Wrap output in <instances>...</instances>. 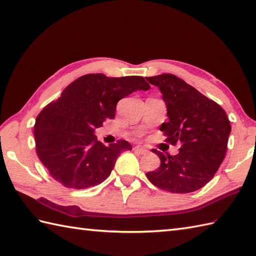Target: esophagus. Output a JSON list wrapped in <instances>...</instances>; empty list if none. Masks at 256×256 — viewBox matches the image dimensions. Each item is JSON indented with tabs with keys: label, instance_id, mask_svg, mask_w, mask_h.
<instances>
[{
	"label": "esophagus",
	"instance_id": "esophagus-1",
	"mask_svg": "<svg viewBox=\"0 0 256 256\" xmlns=\"http://www.w3.org/2000/svg\"><path fill=\"white\" fill-rule=\"evenodd\" d=\"M134 150L136 152V153L140 154V155H146V154L148 153V148H143V146H135V148H134Z\"/></svg>",
	"mask_w": 256,
	"mask_h": 256
}]
</instances>
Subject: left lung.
<instances>
[{
    "label": "left lung",
    "instance_id": "obj_1",
    "mask_svg": "<svg viewBox=\"0 0 256 256\" xmlns=\"http://www.w3.org/2000/svg\"><path fill=\"white\" fill-rule=\"evenodd\" d=\"M158 86L167 106V122L160 125L166 142L180 145L176 155H158L160 166L146 174L148 180L166 192H192L214 178L226 153L231 132L229 118L218 103L170 74L148 77Z\"/></svg>",
    "mask_w": 256,
    "mask_h": 256
}]
</instances>
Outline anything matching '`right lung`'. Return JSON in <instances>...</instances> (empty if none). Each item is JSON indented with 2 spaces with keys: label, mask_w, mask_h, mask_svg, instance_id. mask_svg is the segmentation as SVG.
Returning <instances> with one entry per match:
<instances>
[{
  "label": "right lung",
  "mask_w": 256,
  "mask_h": 256,
  "mask_svg": "<svg viewBox=\"0 0 256 256\" xmlns=\"http://www.w3.org/2000/svg\"><path fill=\"white\" fill-rule=\"evenodd\" d=\"M150 86L140 76L108 78L89 74L76 79L36 118V153L50 176L62 186L86 189L110 176L120 153L131 150L128 140L103 145L94 130L114 118L118 102Z\"/></svg>",
  "instance_id": "right-lung-1"
}]
</instances>
